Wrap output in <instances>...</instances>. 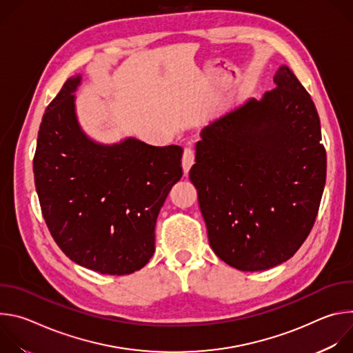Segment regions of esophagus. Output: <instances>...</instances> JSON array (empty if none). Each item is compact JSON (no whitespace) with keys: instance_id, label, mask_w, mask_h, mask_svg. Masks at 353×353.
I'll list each match as a JSON object with an SVG mask.
<instances>
[{"instance_id":"1","label":"esophagus","mask_w":353,"mask_h":353,"mask_svg":"<svg viewBox=\"0 0 353 353\" xmlns=\"http://www.w3.org/2000/svg\"><path fill=\"white\" fill-rule=\"evenodd\" d=\"M195 161V152L191 146L184 148V152H183V159H181V165H183V170L187 174L188 170L191 169V166L194 165Z\"/></svg>"}]
</instances>
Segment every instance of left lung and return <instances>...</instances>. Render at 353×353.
<instances>
[{
	"instance_id": "obj_1",
	"label": "left lung",
	"mask_w": 353,
	"mask_h": 353,
	"mask_svg": "<svg viewBox=\"0 0 353 353\" xmlns=\"http://www.w3.org/2000/svg\"><path fill=\"white\" fill-rule=\"evenodd\" d=\"M276 88L205 127L190 180L210 245L228 265L264 271L289 260L316 222L327 154L316 106L282 65Z\"/></svg>"
}]
</instances>
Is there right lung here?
<instances>
[{
    "label": "right lung",
    "instance_id": "obj_1",
    "mask_svg": "<svg viewBox=\"0 0 353 353\" xmlns=\"http://www.w3.org/2000/svg\"><path fill=\"white\" fill-rule=\"evenodd\" d=\"M71 77L47 106L33 158L46 225L74 263L109 275L141 270L155 251V225L181 179L183 149L135 138L99 145L79 128Z\"/></svg>",
    "mask_w": 353,
    "mask_h": 353
}]
</instances>
